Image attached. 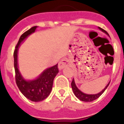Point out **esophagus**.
Listing matches in <instances>:
<instances>
[{"mask_svg":"<svg viewBox=\"0 0 124 124\" xmlns=\"http://www.w3.org/2000/svg\"><path fill=\"white\" fill-rule=\"evenodd\" d=\"M69 64H70V62H69V60L67 58H62V60H60L59 63H58V68L60 70H62L63 68H66V66H69Z\"/></svg>","mask_w":124,"mask_h":124,"instance_id":"obj_1","label":"esophagus"}]
</instances>
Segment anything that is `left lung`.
I'll list each match as a JSON object with an SVG mask.
<instances>
[{
	"mask_svg": "<svg viewBox=\"0 0 124 124\" xmlns=\"http://www.w3.org/2000/svg\"><path fill=\"white\" fill-rule=\"evenodd\" d=\"M98 28H99L101 31H102L104 32L105 33H106L107 35H109V34L108 33V32L106 31V30H104V29H102V28H100V27H99ZM109 83L110 82H109V84L106 85V87L104 89V90H102L101 92H100L99 93H98V94H85V93L82 92L81 91L79 90V89H78V87H77V85H76L75 80H74V78L73 79V80H72L71 82V87H72V89H73V91L74 94H75V96H77L79 100H82V101H84V102H92V101H93V100L97 99L98 97H100V96L102 95V93L105 91L106 88L108 87V85H109Z\"/></svg>",
	"mask_w": 124,
	"mask_h": 124,
	"instance_id": "8db88e82",
	"label": "left lung"
}]
</instances>
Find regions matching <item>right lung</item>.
<instances>
[{
    "label": "right lung",
    "mask_w": 124,
    "mask_h": 124,
    "mask_svg": "<svg viewBox=\"0 0 124 124\" xmlns=\"http://www.w3.org/2000/svg\"><path fill=\"white\" fill-rule=\"evenodd\" d=\"M37 26H34L20 36L16 45L13 53L14 68L15 71V81L19 90L29 100L33 102H40L49 96L52 89L54 77L58 73V64L51 68L45 70L39 77L33 80H26L22 77L18 69L17 53L19 45L28 35L35 31Z\"/></svg>",
    "instance_id": "1"
}]
</instances>
